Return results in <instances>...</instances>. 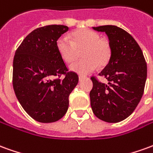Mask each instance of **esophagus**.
Masks as SVG:
<instances>
[{
	"label": "esophagus",
	"mask_w": 153,
	"mask_h": 153,
	"mask_svg": "<svg viewBox=\"0 0 153 153\" xmlns=\"http://www.w3.org/2000/svg\"><path fill=\"white\" fill-rule=\"evenodd\" d=\"M83 78H84V76H83V75H79V81H81Z\"/></svg>",
	"instance_id": "esophagus-1"
}]
</instances>
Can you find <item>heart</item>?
<instances>
[{"mask_svg": "<svg viewBox=\"0 0 153 153\" xmlns=\"http://www.w3.org/2000/svg\"><path fill=\"white\" fill-rule=\"evenodd\" d=\"M72 41L61 36L56 42L57 50L61 58L68 63H72L83 50V60L70 65V70L87 74L100 67L106 66L111 56V47L107 40L100 38V35L89 29H83L72 33Z\"/></svg>", "mask_w": 153, "mask_h": 153, "instance_id": "heart-1", "label": "heart"}]
</instances>
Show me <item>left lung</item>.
<instances>
[{
  "instance_id": "left-lung-1",
  "label": "left lung",
  "mask_w": 153,
  "mask_h": 153,
  "mask_svg": "<svg viewBox=\"0 0 153 153\" xmlns=\"http://www.w3.org/2000/svg\"><path fill=\"white\" fill-rule=\"evenodd\" d=\"M105 32L111 47V56L99 74L107 79L102 83L92 77L91 107L94 115L108 123H117L131 115L140 102L147 79V64L137 42L115 25L93 27Z\"/></svg>"
}]
</instances>
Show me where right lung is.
<instances>
[{
    "mask_svg": "<svg viewBox=\"0 0 153 153\" xmlns=\"http://www.w3.org/2000/svg\"><path fill=\"white\" fill-rule=\"evenodd\" d=\"M68 30L56 25L37 28L15 51L14 91L25 111L41 123L56 122L65 115L69 96L79 82L76 73L68 72L56 47L58 38Z\"/></svg>",
    "mask_w": 153,
    "mask_h": 153,
    "instance_id": "obj_1",
    "label": "right lung"
}]
</instances>
